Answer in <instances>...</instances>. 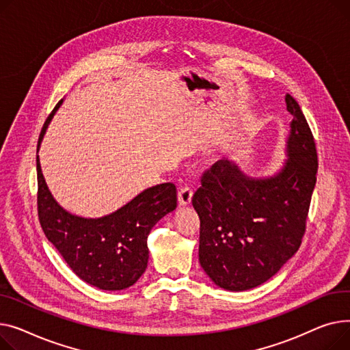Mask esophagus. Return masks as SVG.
Returning a JSON list of instances; mask_svg holds the SVG:
<instances>
[{
	"mask_svg": "<svg viewBox=\"0 0 350 350\" xmlns=\"http://www.w3.org/2000/svg\"><path fill=\"white\" fill-rule=\"evenodd\" d=\"M192 196H193V191L189 187H183L179 189L178 192V202L182 206H187L192 202Z\"/></svg>",
	"mask_w": 350,
	"mask_h": 350,
	"instance_id": "esophagus-1",
	"label": "esophagus"
}]
</instances>
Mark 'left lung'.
<instances>
[{
    "mask_svg": "<svg viewBox=\"0 0 350 350\" xmlns=\"http://www.w3.org/2000/svg\"><path fill=\"white\" fill-rule=\"evenodd\" d=\"M282 170L267 179L245 176L220 159L203 172L192 204L200 219L199 262L220 288L244 291L271 278L299 249L317 183L312 131L295 98Z\"/></svg>",
    "mask_w": 350,
    "mask_h": 350,
    "instance_id": "1",
    "label": "left lung"
}]
</instances>
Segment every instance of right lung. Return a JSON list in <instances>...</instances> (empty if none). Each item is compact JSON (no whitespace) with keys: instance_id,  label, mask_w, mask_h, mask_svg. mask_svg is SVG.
Listing matches in <instances>:
<instances>
[{"instance_id":"obj_1","label":"right lung","mask_w":350,"mask_h":350,"mask_svg":"<svg viewBox=\"0 0 350 350\" xmlns=\"http://www.w3.org/2000/svg\"><path fill=\"white\" fill-rule=\"evenodd\" d=\"M60 103L62 100L45 121L38 150ZM36 172L40 228L73 273L88 284L107 291L124 290L135 284L147 269V239L151 229L161 217L176 208L175 185H157L109 216L85 219L59 206L46 187L38 155Z\"/></svg>"}]
</instances>
